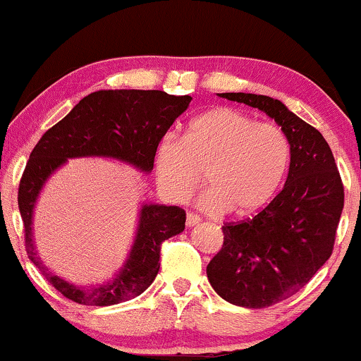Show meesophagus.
<instances>
[{
	"mask_svg": "<svg viewBox=\"0 0 361 361\" xmlns=\"http://www.w3.org/2000/svg\"><path fill=\"white\" fill-rule=\"evenodd\" d=\"M198 222H200V217H198V215H195V214L186 215V226H188V227L197 226Z\"/></svg>",
	"mask_w": 361,
	"mask_h": 361,
	"instance_id": "34e87169",
	"label": "esophagus"
}]
</instances>
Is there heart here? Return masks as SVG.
Listing matches in <instances>:
<instances>
[{
  "mask_svg": "<svg viewBox=\"0 0 361 361\" xmlns=\"http://www.w3.org/2000/svg\"><path fill=\"white\" fill-rule=\"evenodd\" d=\"M288 164L283 128L226 106L200 114L181 140L166 135L156 149L157 180L175 202L192 198L205 173L210 188L200 207L210 214L256 212L279 192Z\"/></svg>",
  "mask_w": 361,
  "mask_h": 361,
  "instance_id": "obj_1",
  "label": "heart"
}]
</instances>
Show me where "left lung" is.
Wrapping results in <instances>:
<instances>
[{
  "instance_id": "left-lung-1",
  "label": "left lung",
  "mask_w": 361,
  "mask_h": 361,
  "mask_svg": "<svg viewBox=\"0 0 361 361\" xmlns=\"http://www.w3.org/2000/svg\"><path fill=\"white\" fill-rule=\"evenodd\" d=\"M275 118L290 142L283 188L255 217L222 226L221 251L207 276L224 300L264 309L297 293L329 259L345 186L321 132L264 94L219 93Z\"/></svg>"
}]
</instances>
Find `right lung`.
I'll use <instances>...</instances> for the list:
<instances>
[{
	"label": "right lung",
	"instance_id": "right-lung-1",
	"mask_svg": "<svg viewBox=\"0 0 361 361\" xmlns=\"http://www.w3.org/2000/svg\"><path fill=\"white\" fill-rule=\"evenodd\" d=\"M192 97L161 90L94 91L78 103L35 144L18 185V209L25 231V250L44 279L66 299L82 305L120 304L140 295L159 271L161 244L185 229L181 207L144 205L130 258L114 279L97 287H78L44 267L32 241V210L49 175L68 157L109 156L142 171L154 166L157 144L173 122L188 109Z\"/></svg>",
	"mask_w": 361,
	"mask_h": 361
}]
</instances>
